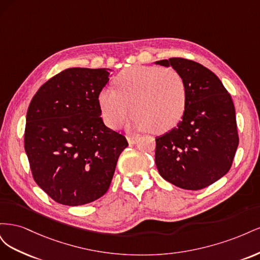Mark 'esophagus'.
<instances>
[{
	"label": "esophagus",
	"mask_w": 260,
	"mask_h": 260,
	"mask_svg": "<svg viewBox=\"0 0 260 260\" xmlns=\"http://www.w3.org/2000/svg\"><path fill=\"white\" fill-rule=\"evenodd\" d=\"M127 140H128L129 144L132 145V144H136V143L138 142L139 137H138V136H136V137H127Z\"/></svg>",
	"instance_id": "34e87169"
}]
</instances>
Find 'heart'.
<instances>
[{"label":"heart","instance_id":"obj_1","mask_svg":"<svg viewBox=\"0 0 260 260\" xmlns=\"http://www.w3.org/2000/svg\"><path fill=\"white\" fill-rule=\"evenodd\" d=\"M115 85L116 90L104 89L99 94L108 127L119 128L133 111V128L162 133L174 128L184 114L187 88L175 69L135 66L118 75Z\"/></svg>","mask_w":260,"mask_h":260}]
</instances>
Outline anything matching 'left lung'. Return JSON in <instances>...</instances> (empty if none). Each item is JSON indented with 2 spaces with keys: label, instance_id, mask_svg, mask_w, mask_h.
<instances>
[{
  "label": "left lung",
  "instance_id": "8db88e82",
  "mask_svg": "<svg viewBox=\"0 0 260 260\" xmlns=\"http://www.w3.org/2000/svg\"><path fill=\"white\" fill-rule=\"evenodd\" d=\"M156 64L179 72L187 88L182 119L156 138V167L171 184L201 190L232 166L239 145L233 101L219 78L199 62L172 57Z\"/></svg>",
  "mask_w": 260,
  "mask_h": 260
}]
</instances>
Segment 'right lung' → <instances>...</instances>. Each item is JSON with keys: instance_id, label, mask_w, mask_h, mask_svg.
Here are the masks:
<instances>
[{"instance_id": "add662e5", "label": "right lung", "mask_w": 260, "mask_h": 260, "mask_svg": "<svg viewBox=\"0 0 260 260\" xmlns=\"http://www.w3.org/2000/svg\"><path fill=\"white\" fill-rule=\"evenodd\" d=\"M108 76L106 68H68L30 102L25 129L30 169L37 184L62 205H84L103 196L128 146L101 118L99 94Z\"/></svg>"}]
</instances>
